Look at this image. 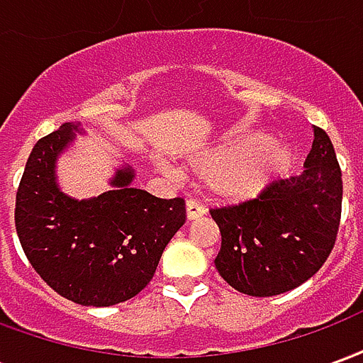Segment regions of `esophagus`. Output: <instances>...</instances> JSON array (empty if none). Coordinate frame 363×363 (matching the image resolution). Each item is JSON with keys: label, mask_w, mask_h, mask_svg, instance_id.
<instances>
[{"label": "esophagus", "mask_w": 363, "mask_h": 363, "mask_svg": "<svg viewBox=\"0 0 363 363\" xmlns=\"http://www.w3.org/2000/svg\"><path fill=\"white\" fill-rule=\"evenodd\" d=\"M206 213V208L198 200H186V220L189 221H194L198 220V218H202Z\"/></svg>", "instance_id": "obj_1"}]
</instances>
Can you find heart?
I'll list each match as a JSON object with an SVG mask.
<instances>
[{"label":"heart","instance_id":"obj_1","mask_svg":"<svg viewBox=\"0 0 363 363\" xmlns=\"http://www.w3.org/2000/svg\"><path fill=\"white\" fill-rule=\"evenodd\" d=\"M294 161L296 151L286 143L272 142L264 132H241L190 159L189 171L210 182L220 200L243 204L262 196L270 184L288 173ZM165 173L179 177L171 167H165Z\"/></svg>","mask_w":363,"mask_h":363}]
</instances>
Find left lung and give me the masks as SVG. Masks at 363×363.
I'll list each match as a JSON object with an SVG mask.
<instances>
[{"label":"left lung","mask_w":363,"mask_h":363,"mask_svg":"<svg viewBox=\"0 0 363 363\" xmlns=\"http://www.w3.org/2000/svg\"><path fill=\"white\" fill-rule=\"evenodd\" d=\"M313 132L299 177L276 181L257 200L210 212L221 233L216 268L241 294H286L309 280L335 247L342 173L327 132Z\"/></svg>","instance_id":"8db88e82"}]
</instances>
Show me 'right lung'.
<instances>
[{
	"instance_id": "right-lung-1",
	"label": "right lung",
	"mask_w": 363,
	"mask_h": 363,
	"mask_svg": "<svg viewBox=\"0 0 363 363\" xmlns=\"http://www.w3.org/2000/svg\"><path fill=\"white\" fill-rule=\"evenodd\" d=\"M77 134H85L82 124L66 122L36 142L17 190L15 228L28 262L54 291L85 307H111L150 284L184 225V200L134 189L130 165H120L99 196L66 194L56 167Z\"/></svg>"
}]
</instances>
